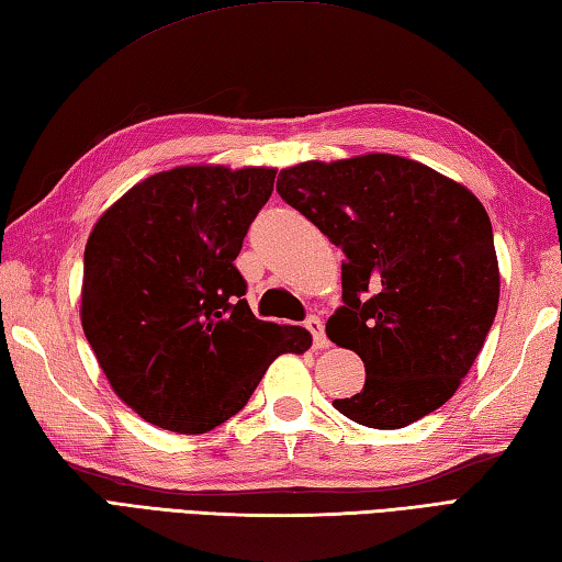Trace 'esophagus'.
Returning <instances> with one entry per match:
<instances>
[{"mask_svg":"<svg viewBox=\"0 0 562 562\" xmlns=\"http://www.w3.org/2000/svg\"><path fill=\"white\" fill-rule=\"evenodd\" d=\"M304 326H306V330L314 336V345H316V348H328V338H326L324 321H321L318 316H308Z\"/></svg>","mask_w":562,"mask_h":562,"instance_id":"34e87169","label":"esophagus"}]
</instances>
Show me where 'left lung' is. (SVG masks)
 I'll use <instances>...</instances> for the list:
<instances>
[{
    "label": "left lung",
    "instance_id": "1",
    "mask_svg": "<svg viewBox=\"0 0 562 562\" xmlns=\"http://www.w3.org/2000/svg\"><path fill=\"white\" fill-rule=\"evenodd\" d=\"M280 198L342 254L328 338L364 362V389L333 401L398 429L445 405L483 350L499 302L493 226L469 188L396 154L282 169Z\"/></svg>",
    "mask_w": 562,
    "mask_h": 562
}]
</instances>
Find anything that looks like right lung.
Instances as JSON below:
<instances>
[{
    "mask_svg": "<svg viewBox=\"0 0 562 562\" xmlns=\"http://www.w3.org/2000/svg\"><path fill=\"white\" fill-rule=\"evenodd\" d=\"M274 169L178 166L103 212L83 250L81 326L117 398L142 420L202 435L244 408L300 326L258 321L234 260Z\"/></svg>",
    "mask_w": 562,
    "mask_h": 562,
    "instance_id": "1",
    "label": "right lung"
}]
</instances>
